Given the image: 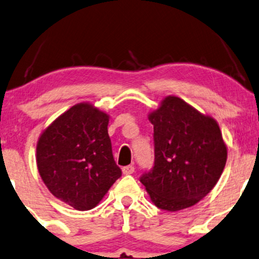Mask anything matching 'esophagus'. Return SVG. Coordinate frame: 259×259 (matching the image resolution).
I'll use <instances>...</instances> for the list:
<instances>
[{"instance_id":"obj_1","label":"esophagus","mask_w":259,"mask_h":259,"mask_svg":"<svg viewBox=\"0 0 259 259\" xmlns=\"http://www.w3.org/2000/svg\"><path fill=\"white\" fill-rule=\"evenodd\" d=\"M122 173L124 175H130L135 173V167L133 165H126V167L122 168Z\"/></svg>"}]
</instances>
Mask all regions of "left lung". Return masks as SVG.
Here are the masks:
<instances>
[{
    "label": "left lung",
    "instance_id": "1",
    "mask_svg": "<svg viewBox=\"0 0 259 259\" xmlns=\"http://www.w3.org/2000/svg\"><path fill=\"white\" fill-rule=\"evenodd\" d=\"M149 120L154 124L155 163L140 183L159 209L194 205L218 184L227 161L219 123L175 96L165 97Z\"/></svg>",
    "mask_w": 259,
    "mask_h": 259
}]
</instances>
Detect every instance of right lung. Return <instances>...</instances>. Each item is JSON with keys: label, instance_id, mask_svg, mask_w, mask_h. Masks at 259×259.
<instances>
[{"label": "right lung", "instance_id": "obj_1", "mask_svg": "<svg viewBox=\"0 0 259 259\" xmlns=\"http://www.w3.org/2000/svg\"><path fill=\"white\" fill-rule=\"evenodd\" d=\"M109 115L79 103L43 131L37 167L48 190L76 210H90L121 177L108 135Z\"/></svg>", "mask_w": 259, "mask_h": 259}]
</instances>
